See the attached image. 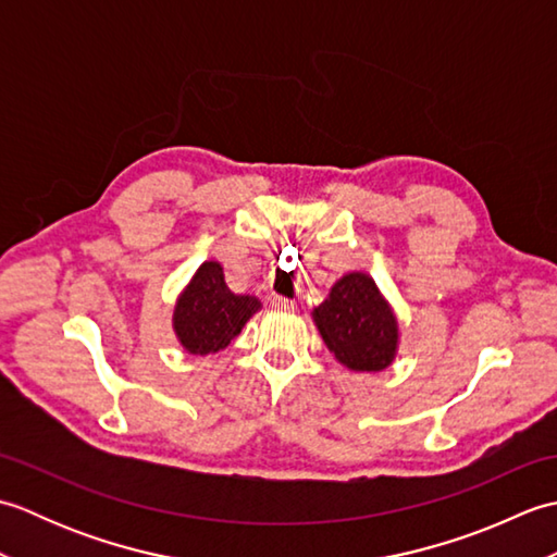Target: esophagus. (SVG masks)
<instances>
[{"label":"esophagus","instance_id":"obj_1","mask_svg":"<svg viewBox=\"0 0 557 557\" xmlns=\"http://www.w3.org/2000/svg\"><path fill=\"white\" fill-rule=\"evenodd\" d=\"M272 306H275V309L282 311V313H294V311H297V304H294L292 299H285V297H272Z\"/></svg>","mask_w":557,"mask_h":557}]
</instances>
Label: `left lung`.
Masks as SVG:
<instances>
[{
  "mask_svg": "<svg viewBox=\"0 0 557 557\" xmlns=\"http://www.w3.org/2000/svg\"><path fill=\"white\" fill-rule=\"evenodd\" d=\"M325 347L354 373L385 371L397 357L399 323L395 309L366 272H347L327 299L313 309Z\"/></svg>",
  "mask_w": 557,
  "mask_h": 557,
  "instance_id": "obj_1",
  "label": "left lung"
}]
</instances>
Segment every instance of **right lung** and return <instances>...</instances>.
Segmentation results:
<instances>
[{
	"label": "right lung",
	"instance_id": "add662e5",
	"mask_svg": "<svg viewBox=\"0 0 557 557\" xmlns=\"http://www.w3.org/2000/svg\"><path fill=\"white\" fill-rule=\"evenodd\" d=\"M256 311L260 301L251 294H234L218 260H206L176 297L172 327L184 351L206 357L227 347Z\"/></svg>",
	"mask_w": 557,
	"mask_h": 557
}]
</instances>
